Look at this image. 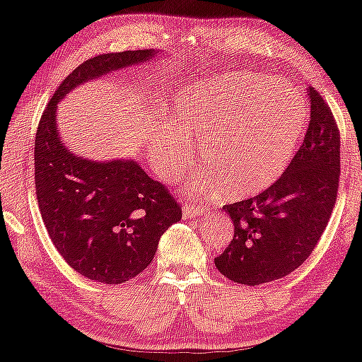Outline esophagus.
Instances as JSON below:
<instances>
[{
  "mask_svg": "<svg viewBox=\"0 0 362 362\" xmlns=\"http://www.w3.org/2000/svg\"><path fill=\"white\" fill-rule=\"evenodd\" d=\"M204 211H206V209H204V207L201 206V204H197L196 201H187V202L185 204V209H182V212H185V217H186V218L202 216Z\"/></svg>",
  "mask_w": 362,
  "mask_h": 362,
  "instance_id": "34e87169",
  "label": "esophagus"
}]
</instances>
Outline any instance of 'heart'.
Here are the masks:
<instances>
[{
    "mask_svg": "<svg viewBox=\"0 0 362 362\" xmlns=\"http://www.w3.org/2000/svg\"><path fill=\"white\" fill-rule=\"evenodd\" d=\"M175 119L151 132V148L165 171L189 150V134L202 135L206 163L189 181L192 191L245 199L268 189L294 158L308 122L302 91L258 73H230L182 88L173 101Z\"/></svg>",
    "mask_w": 362,
    "mask_h": 362,
    "instance_id": "obj_1",
    "label": "heart"
}]
</instances>
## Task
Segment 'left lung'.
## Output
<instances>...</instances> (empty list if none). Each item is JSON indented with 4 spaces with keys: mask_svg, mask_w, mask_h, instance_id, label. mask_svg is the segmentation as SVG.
Listing matches in <instances>:
<instances>
[{
    "mask_svg": "<svg viewBox=\"0 0 362 362\" xmlns=\"http://www.w3.org/2000/svg\"><path fill=\"white\" fill-rule=\"evenodd\" d=\"M310 122L291 165L268 189L225 206L233 238L216 259L230 281L259 286L296 271L315 248L339 186V130L332 109L308 88Z\"/></svg>",
    "mask_w": 362,
    "mask_h": 362,
    "instance_id": "left-lung-1",
    "label": "left lung"
}]
</instances>
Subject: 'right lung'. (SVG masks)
Returning <instances> with one entry per match:
<instances>
[{
    "instance_id": "right-lung-1",
    "label": "right lung",
    "mask_w": 362,
    "mask_h": 362,
    "mask_svg": "<svg viewBox=\"0 0 362 362\" xmlns=\"http://www.w3.org/2000/svg\"><path fill=\"white\" fill-rule=\"evenodd\" d=\"M153 55L125 50L83 62L57 88L35 132V196L52 243L73 269L103 284L139 276L161 235L181 220V206L134 160L98 163L70 153L57 132V104L81 83Z\"/></svg>"
}]
</instances>
